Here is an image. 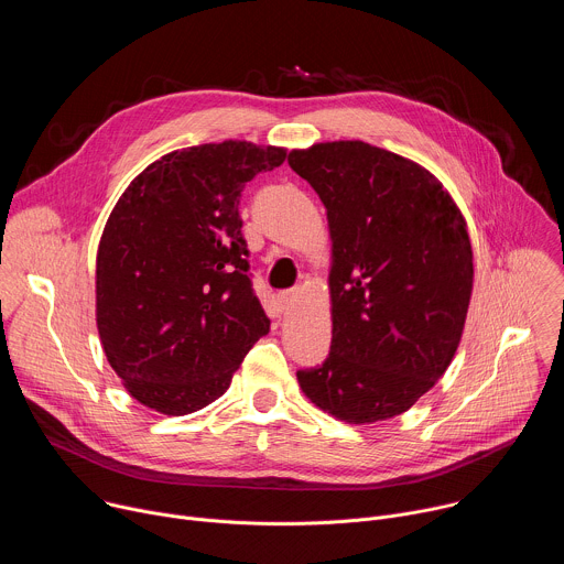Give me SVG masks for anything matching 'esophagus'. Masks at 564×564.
Returning a JSON list of instances; mask_svg holds the SVG:
<instances>
[{"mask_svg":"<svg viewBox=\"0 0 564 564\" xmlns=\"http://www.w3.org/2000/svg\"><path fill=\"white\" fill-rule=\"evenodd\" d=\"M296 296H299V292H296V290H288V292H281V294H279V305H281V310H283V312L292 310V305H294Z\"/></svg>","mask_w":564,"mask_h":564,"instance_id":"obj_1","label":"esophagus"}]
</instances>
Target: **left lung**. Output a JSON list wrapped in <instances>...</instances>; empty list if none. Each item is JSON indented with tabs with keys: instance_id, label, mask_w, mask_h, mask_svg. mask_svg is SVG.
<instances>
[{
	"instance_id": "obj_1",
	"label": "left lung",
	"mask_w": 564,
	"mask_h": 564,
	"mask_svg": "<svg viewBox=\"0 0 564 564\" xmlns=\"http://www.w3.org/2000/svg\"><path fill=\"white\" fill-rule=\"evenodd\" d=\"M326 205L333 346L299 370L303 394L346 424L406 413L451 366L473 294L466 218L411 158L364 140L292 149Z\"/></svg>"
}]
</instances>
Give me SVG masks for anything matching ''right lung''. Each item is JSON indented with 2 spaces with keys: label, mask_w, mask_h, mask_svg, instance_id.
<instances>
[{
  "label": "right lung",
  "mask_w": 564,
  "mask_h": 564,
  "mask_svg": "<svg viewBox=\"0 0 564 564\" xmlns=\"http://www.w3.org/2000/svg\"><path fill=\"white\" fill-rule=\"evenodd\" d=\"M288 158L248 140L165 153L118 198L96 257V324L142 406L196 413L231 383L270 318L248 276L240 192Z\"/></svg>",
  "instance_id": "1"
}]
</instances>
